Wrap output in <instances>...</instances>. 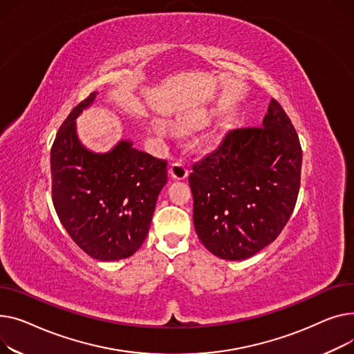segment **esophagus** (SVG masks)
Segmentation results:
<instances>
[{
    "label": "esophagus",
    "instance_id": "esophagus-1",
    "mask_svg": "<svg viewBox=\"0 0 354 354\" xmlns=\"http://www.w3.org/2000/svg\"><path fill=\"white\" fill-rule=\"evenodd\" d=\"M170 176L176 180H184L189 176V170H187V165L184 161L178 160L170 164Z\"/></svg>",
    "mask_w": 354,
    "mask_h": 354
}]
</instances>
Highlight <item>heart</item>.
<instances>
[{
    "mask_svg": "<svg viewBox=\"0 0 354 354\" xmlns=\"http://www.w3.org/2000/svg\"><path fill=\"white\" fill-rule=\"evenodd\" d=\"M154 127H156V131H157L158 134H164V133H165V129H164V126H161V124L157 122Z\"/></svg>",
    "mask_w": 354,
    "mask_h": 354,
    "instance_id": "heart-1",
    "label": "heart"
}]
</instances>
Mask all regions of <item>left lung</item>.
Returning a JSON list of instances; mask_svg holds the SVG:
<instances>
[{"label":"left lung","mask_w":354,"mask_h":354,"mask_svg":"<svg viewBox=\"0 0 354 354\" xmlns=\"http://www.w3.org/2000/svg\"><path fill=\"white\" fill-rule=\"evenodd\" d=\"M301 158L292 121L272 100L263 126L228 130L213 153L194 162L193 220L207 250L243 260L273 243L295 210Z\"/></svg>","instance_id":"obj_1"}]
</instances>
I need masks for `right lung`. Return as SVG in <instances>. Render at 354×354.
I'll use <instances>...</instances> for the list:
<instances>
[{
  "mask_svg": "<svg viewBox=\"0 0 354 354\" xmlns=\"http://www.w3.org/2000/svg\"><path fill=\"white\" fill-rule=\"evenodd\" d=\"M97 93L73 109L51 147V193L73 241L95 260L133 256L150 230L157 197L167 183V161L120 141L104 154L82 147L75 118Z\"/></svg>",
  "mask_w": 354,
  "mask_h": 354,
  "instance_id": "obj_1",
  "label": "right lung"
}]
</instances>
